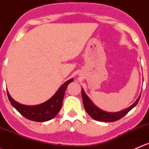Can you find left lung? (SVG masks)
Masks as SVG:
<instances>
[{"instance_id": "8db88e82", "label": "left lung", "mask_w": 149, "mask_h": 149, "mask_svg": "<svg viewBox=\"0 0 149 149\" xmlns=\"http://www.w3.org/2000/svg\"><path fill=\"white\" fill-rule=\"evenodd\" d=\"M82 97H83V104H84L85 110L93 119L100 121H104V122H113V121H116L121 119L127 113H128L133 107H135L137 105V102H139L141 95L130 107H127V109H124L123 110H121L119 112H116V113H109V112L104 111V110L97 107L92 102L91 100L89 99L87 95L86 94L83 89H82Z\"/></svg>"}]
</instances>
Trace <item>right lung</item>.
<instances>
[{
	"label": "right lung",
	"mask_w": 149,
	"mask_h": 149,
	"mask_svg": "<svg viewBox=\"0 0 149 149\" xmlns=\"http://www.w3.org/2000/svg\"><path fill=\"white\" fill-rule=\"evenodd\" d=\"M74 80L73 78L65 82L49 100L38 105L28 106L19 104L12 98L7 91V95L12 105L27 119L44 122L53 118L62 107L63 97L67 86Z\"/></svg>",
	"instance_id": "right-lung-1"
}]
</instances>
